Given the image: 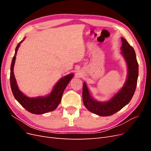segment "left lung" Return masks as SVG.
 I'll return each mask as SVG.
<instances>
[{"label":"left lung","instance_id":"1","mask_svg":"<svg viewBox=\"0 0 151 151\" xmlns=\"http://www.w3.org/2000/svg\"><path fill=\"white\" fill-rule=\"evenodd\" d=\"M121 53L124 57L128 67V76L122 88L106 102H100L90 95L86 83L83 84V99L86 108L91 112L101 116H108L115 114L129 103L134 94L139 76V65L135 50L122 38Z\"/></svg>","mask_w":151,"mask_h":151}]
</instances>
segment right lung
<instances>
[{
    "instance_id": "obj_1",
    "label": "right lung",
    "mask_w": 151,
    "mask_h": 151,
    "mask_svg": "<svg viewBox=\"0 0 151 151\" xmlns=\"http://www.w3.org/2000/svg\"><path fill=\"white\" fill-rule=\"evenodd\" d=\"M23 40L21 41L17 44L11 65L10 83L12 94L15 99L19 103L21 106L24 107L27 111L31 113L36 114V115H40V114H43L53 111L60 104L63 91H64L70 80L72 79L74 74H70L62 77L55 85L52 92L47 96H39L37 98H29L26 96L18 88L13 70L16 61L17 52L21 43L23 42Z\"/></svg>"
}]
</instances>
